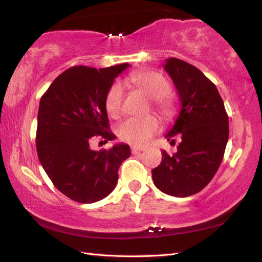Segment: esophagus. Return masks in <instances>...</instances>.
<instances>
[{
    "label": "esophagus",
    "mask_w": 262,
    "mask_h": 262,
    "mask_svg": "<svg viewBox=\"0 0 262 262\" xmlns=\"http://www.w3.org/2000/svg\"><path fill=\"white\" fill-rule=\"evenodd\" d=\"M130 150H132V154H134V155H139L141 151H143L144 148H142V147H135V145H132Z\"/></svg>",
    "instance_id": "esophagus-1"
}]
</instances>
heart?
<instances>
[{"label":"heart","instance_id":"obj_1","mask_svg":"<svg viewBox=\"0 0 262 262\" xmlns=\"http://www.w3.org/2000/svg\"><path fill=\"white\" fill-rule=\"evenodd\" d=\"M126 81L136 86L148 96L150 99L155 100L154 105L163 115H170L173 111V104L166 98L171 90L170 83L167 79L157 72L145 70L129 75ZM125 90L120 82L113 83L108 89L105 98L106 112L111 118L117 119L122 113V103ZM159 129V121L154 115H147L143 118H128L123 120L118 127V135L121 140L134 145H144L156 134Z\"/></svg>","mask_w":262,"mask_h":262}]
</instances>
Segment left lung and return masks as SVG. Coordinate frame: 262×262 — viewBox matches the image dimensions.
<instances>
[{"label": "left lung", "instance_id": "left-lung-1", "mask_svg": "<svg viewBox=\"0 0 262 262\" xmlns=\"http://www.w3.org/2000/svg\"><path fill=\"white\" fill-rule=\"evenodd\" d=\"M164 69L173 81L180 112L165 137L180 143L172 156L165 150L162 162L151 171L163 193L186 198L202 190L214 178L229 139V120L219 90L196 67L170 57Z\"/></svg>", "mask_w": 262, "mask_h": 262}]
</instances>
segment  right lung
Wrapping results in <instances>:
<instances>
[{"label":"right lung","mask_w":262,"mask_h":262,"mask_svg":"<svg viewBox=\"0 0 262 262\" xmlns=\"http://www.w3.org/2000/svg\"><path fill=\"white\" fill-rule=\"evenodd\" d=\"M129 63L108 68L77 66L59 75L39 104L37 152L43 170L62 194L79 203L103 200L115 188L129 145L90 148L94 136L115 140L105 98L114 78Z\"/></svg>","instance_id":"right-lung-1"}]
</instances>
